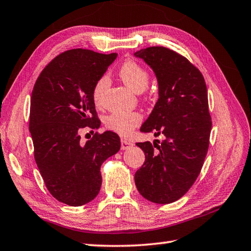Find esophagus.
Returning a JSON list of instances; mask_svg holds the SVG:
<instances>
[{"mask_svg": "<svg viewBox=\"0 0 251 251\" xmlns=\"http://www.w3.org/2000/svg\"><path fill=\"white\" fill-rule=\"evenodd\" d=\"M134 146V143L129 140H125V139H122L121 141V148L122 150H127V149H129L130 147Z\"/></svg>", "mask_w": 251, "mask_h": 251, "instance_id": "obj_1", "label": "esophagus"}]
</instances>
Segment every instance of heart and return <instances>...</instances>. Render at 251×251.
I'll use <instances>...</instances> for the list:
<instances>
[{
	"label": "heart",
	"instance_id": "heart-1",
	"mask_svg": "<svg viewBox=\"0 0 251 251\" xmlns=\"http://www.w3.org/2000/svg\"><path fill=\"white\" fill-rule=\"evenodd\" d=\"M120 77L127 87L135 93H142L149 84V73L145 68L132 60H127L120 68ZM110 85V79L106 75L101 76L96 82L93 89V100L96 105H102L103 96ZM142 116L138 112L115 111L105 117L106 128L121 136H127L132 129L140 124Z\"/></svg>",
	"mask_w": 251,
	"mask_h": 251
}]
</instances>
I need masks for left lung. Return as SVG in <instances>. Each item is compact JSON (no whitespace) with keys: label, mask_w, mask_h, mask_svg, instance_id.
Masks as SVG:
<instances>
[{"label":"left lung","mask_w":251,"mask_h":251,"mask_svg":"<svg viewBox=\"0 0 251 251\" xmlns=\"http://www.w3.org/2000/svg\"><path fill=\"white\" fill-rule=\"evenodd\" d=\"M134 55L150 66L158 84L157 102L140 130L165 138L153 145L136 143L146 161L135 174V183L148 201L170 204L193 185L209 147L211 117L206 83L199 69L166 47H148Z\"/></svg>","instance_id":"left-lung-1"}]
</instances>
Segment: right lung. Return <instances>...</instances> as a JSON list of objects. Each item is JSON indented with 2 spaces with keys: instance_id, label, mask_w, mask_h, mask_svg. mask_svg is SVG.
<instances>
[{
  "instance_id": "obj_1",
  "label": "right lung",
  "mask_w": 251,
  "mask_h": 251,
  "mask_svg": "<svg viewBox=\"0 0 251 251\" xmlns=\"http://www.w3.org/2000/svg\"><path fill=\"white\" fill-rule=\"evenodd\" d=\"M116 57L67 50L44 68L32 90L29 129L35 162L50 193L69 206L85 205L98 195L101 164L120 151L113 131L96 132L86 143L79 136L84 127H100L93 89Z\"/></svg>"
}]
</instances>
